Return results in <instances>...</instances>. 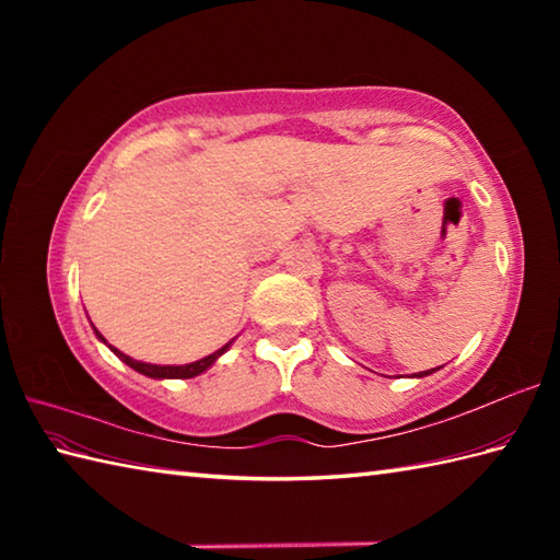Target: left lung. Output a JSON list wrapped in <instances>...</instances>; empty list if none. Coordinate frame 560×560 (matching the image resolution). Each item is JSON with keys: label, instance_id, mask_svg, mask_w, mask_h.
<instances>
[{"label": "left lung", "instance_id": "8db88e82", "mask_svg": "<svg viewBox=\"0 0 560 560\" xmlns=\"http://www.w3.org/2000/svg\"><path fill=\"white\" fill-rule=\"evenodd\" d=\"M438 371V368H431V371H423V373H413L416 377H425V375H431V373H435Z\"/></svg>", "mask_w": 560, "mask_h": 560}]
</instances>
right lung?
I'll use <instances>...</instances> for the list:
<instances>
[{"mask_svg": "<svg viewBox=\"0 0 560 560\" xmlns=\"http://www.w3.org/2000/svg\"><path fill=\"white\" fill-rule=\"evenodd\" d=\"M91 327H93V325H91ZM93 331H96V337L117 355V359H120L122 363H127L129 368H132V371L141 373V375H147V377H153V380H187V377H197V375H201L205 371H209V368H211L213 363H217V361L221 359V355L231 349V343H233V341H229V343H225V347H221L219 351H213V353L205 355V359H199V361H195V363H185V365H156V363L135 361L132 355H127V353H122L120 349L110 347V343L105 341V337L101 335V331H98L96 327H93Z\"/></svg>", "mask_w": 560, "mask_h": 560, "instance_id": "1", "label": "right lung"}]
</instances>
